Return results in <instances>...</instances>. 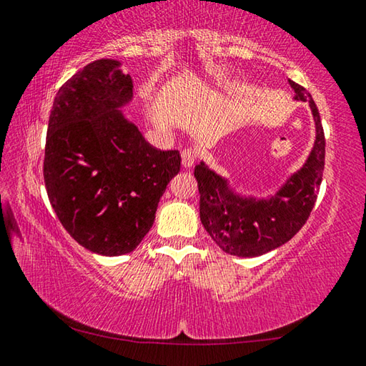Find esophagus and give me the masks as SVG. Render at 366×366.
Segmentation results:
<instances>
[{
    "label": "esophagus",
    "mask_w": 366,
    "mask_h": 366,
    "mask_svg": "<svg viewBox=\"0 0 366 366\" xmlns=\"http://www.w3.org/2000/svg\"><path fill=\"white\" fill-rule=\"evenodd\" d=\"M196 160V154L191 149H183L182 151V165L183 169H191L194 165Z\"/></svg>",
    "instance_id": "obj_1"
}]
</instances>
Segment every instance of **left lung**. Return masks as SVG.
Listing matches in <instances>:
<instances>
[{"label":"left lung","instance_id":"1","mask_svg":"<svg viewBox=\"0 0 366 366\" xmlns=\"http://www.w3.org/2000/svg\"><path fill=\"white\" fill-rule=\"evenodd\" d=\"M294 101H307L315 122V141L297 172L264 197L242 194L229 178L201 160L194 167L199 188V217L206 232L222 251L238 257H257L273 251L296 234L315 206L325 169V133L310 93L290 80Z\"/></svg>","mask_w":366,"mask_h":366}]
</instances>
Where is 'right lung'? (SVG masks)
Returning <instances> with one entry per match:
<instances>
[{
    "mask_svg": "<svg viewBox=\"0 0 366 366\" xmlns=\"http://www.w3.org/2000/svg\"><path fill=\"white\" fill-rule=\"evenodd\" d=\"M132 76L122 62L99 59L57 92L51 109L43 175L51 207L89 252H132L149 232L178 151H159L128 120Z\"/></svg>",
    "mask_w": 366,
    "mask_h": 366,
    "instance_id": "obj_1",
    "label": "right lung"
}]
</instances>
